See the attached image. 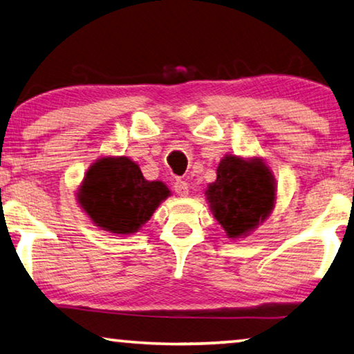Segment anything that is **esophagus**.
<instances>
[{"mask_svg": "<svg viewBox=\"0 0 354 354\" xmlns=\"http://www.w3.org/2000/svg\"><path fill=\"white\" fill-rule=\"evenodd\" d=\"M173 189H175V192L179 197H186V195H189V184L186 181H183V179H176Z\"/></svg>", "mask_w": 354, "mask_h": 354, "instance_id": "1", "label": "esophagus"}]
</instances>
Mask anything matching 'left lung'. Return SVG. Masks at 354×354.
I'll list each match as a JSON object with an SVG mask.
<instances>
[{"instance_id": "left-lung-1", "label": "left lung", "mask_w": 354, "mask_h": 354, "mask_svg": "<svg viewBox=\"0 0 354 354\" xmlns=\"http://www.w3.org/2000/svg\"><path fill=\"white\" fill-rule=\"evenodd\" d=\"M212 214L228 238L248 236L274 207L276 187L269 168L260 159L225 156L217 167V179L207 187Z\"/></svg>"}]
</instances>
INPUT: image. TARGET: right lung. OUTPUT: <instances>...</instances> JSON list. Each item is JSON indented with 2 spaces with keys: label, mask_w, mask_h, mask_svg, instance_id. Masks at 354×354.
I'll return each mask as SVG.
<instances>
[{
  "label": "right lung",
  "mask_w": 354,
  "mask_h": 354,
  "mask_svg": "<svg viewBox=\"0 0 354 354\" xmlns=\"http://www.w3.org/2000/svg\"><path fill=\"white\" fill-rule=\"evenodd\" d=\"M168 195L165 184L147 181L136 162L127 157H104L88 170L78 201L97 227L131 234L149 221Z\"/></svg>",
  "instance_id": "obj_1"
}]
</instances>
